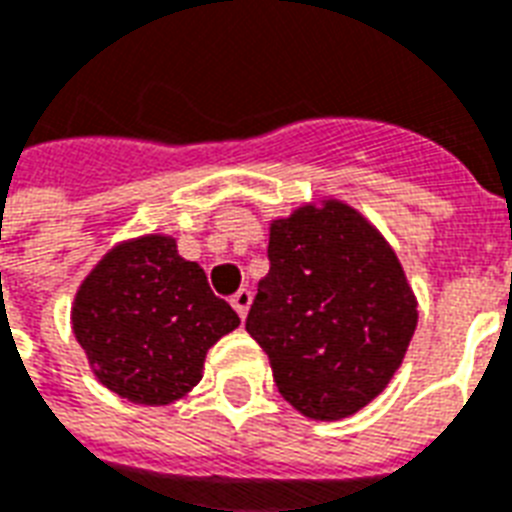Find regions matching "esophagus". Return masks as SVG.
Segmentation results:
<instances>
[{"label":"esophagus","instance_id":"esophagus-1","mask_svg":"<svg viewBox=\"0 0 512 512\" xmlns=\"http://www.w3.org/2000/svg\"><path fill=\"white\" fill-rule=\"evenodd\" d=\"M230 306L236 308V314H239V317L244 319V317H247L249 306H252V292H249L247 287H241V290L236 292L233 298H230Z\"/></svg>","mask_w":512,"mask_h":512}]
</instances>
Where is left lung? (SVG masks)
<instances>
[{
  "label": "left lung",
  "instance_id": "8db88e82",
  "mask_svg": "<svg viewBox=\"0 0 512 512\" xmlns=\"http://www.w3.org/2000/svg\"><path fill=\"white\" fill-rule=\"evenodd\" d=\"M268 263L247 333L284 400L319 421L365 408L400 368L419 319L392 247L351 206L327 201L273 222Z\"/></svg>",
  "mask_w": 512,
  "mask_h": 512
}]
</instances>
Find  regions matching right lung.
Returning a JSON list of instances; mask_svg holds the SVG:
<instances>
[{"label": "right lung", "mask_w": 512, "mask_h": 512, "mask_svg": "<svg viewBox=\"0 0 512 512\" xmlns=\"http://www.w3.org/2000/svg\"><path fill=\"white\" fill-rule=\"evenodd\" d=\"M72 327L107 389L169 405L201 381L206 351L239 327V314L214 295L201 265L177 255L174 239L144 236L93 268Z\"/></svg>", "instance_id": "right-lung-1"}]
</instances>
